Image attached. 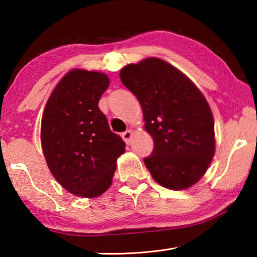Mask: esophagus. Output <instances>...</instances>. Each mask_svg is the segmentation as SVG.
Segmentation results:
<instances>
[{"mask_svg":"<svg viewBox=\"0 0 257 257\" xmlns=\"http://www.w3.org/2000/svg\"><path fill=\"white\" fill-rule=\"evenodd\" d=\"M122 138H123V141L125 142V144L130 145V142H132V138H133V132H130V130L124 132L122 134Z\"/></svg>","mask_w":257,"mask_h":257,"instance_id":"1","label":"esophagus"}]
</instances>
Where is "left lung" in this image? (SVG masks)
Returning a JSON list of instances; mask_svg holds the SVG:
<instances>
[{
	"label": "left lung",
	"instance_id": "8db88e82",
	"mask_svg": "<svg viewBox=\"0 0 257 257\" xmlns=\"http://www.w3.org/2000/svg\"><path fill=\"white\" fill-rule=\"evenodd\" d=\"M120 78L141 103L145 130L154 141L152 155L144 160L153 179L172 190L194 186L215 152L206 98L185 73L159 58L128 64Z\"/></svg>",
	"mask_w": 257,
	"mask_h": 257
}]
</instances>
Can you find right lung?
I'll return each mask as SVG.
<instances>
[{
  "label": "right lung",
  "mask_w": 257,
  "mask_h": 257,
  "mask_svg": "<svg viewBox=\"0 0 257 257\" xmlns=\"http://www.w3.org/2000/svg\"><path fill=\"white\" fill-rule=\"evenodd\" d=\"M110 85L103 72L73 69L50 95L41 143L55 180L76 196L94 198L110 188L125 143L111 132L98 101Z\"/></svg>",
  "instance_id": "add662e5"
}]
</instances>
